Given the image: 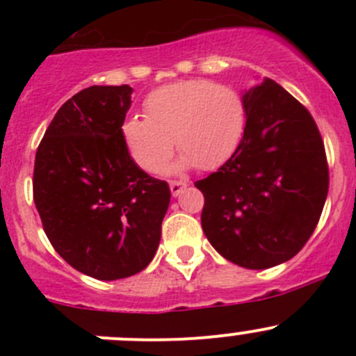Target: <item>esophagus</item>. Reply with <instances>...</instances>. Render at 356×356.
Wrapping results in <instances>:
<instances>
[{
    "label": "esophagus",
    "mask_w": 356,
    "mask_h": 356,
    "mask_svg": "<svg viewBox=\"0 0 356 356\" xmlns=\"http://www.w3.org/2000/svg\"><path fill=\"white\" fill-rule=\"evenodd\" d=\"M186 188H188V184H186V182H182V181H170V193H172V196H179L182 191H184Z\"/></svg>",
    "instance_id": "obj_1"
}]
</instances>
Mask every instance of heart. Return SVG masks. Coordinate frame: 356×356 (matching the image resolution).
Returning <instances> with one entry per match:
<instances>
[{
  "instance_id": "heart-1",
  "label": "heart",
  "mask_w": 356,
  "mask_h": 356,
  "mask_svg": "<svg viewBox=\"0 0 356 356\" xmlns=\"http://www.w3.org/2000/svg\"><path fill=\"white\" fill-rule=\"evenodd\" d=\"M145 115L122 124V138L136 163L156 172L170 156L182 153L172 170L220 167L238 148L246 110L238 92L210 81H182L161 86L145 99Z\"/></svg>"
}]
</instances>
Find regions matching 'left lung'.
I'll list each match as a JSON object with an SVG mask.
<instances>
[{
	"label": "left lung",
	"mask_w": 356,
	"mask_h": 356,
	"mask_svg": "<svg viewBox=\"0 0 356 356\" xmlns=\"http://www.w3.org/2000/svg\"><path fill=\"white\" fill-rule=\"evenodd\" d=\"M246 127L232 156L196 188L210 245L251 270L293 258L314 234L329 191L324 143L308 110L265 77L243 92Z\"/></svg>",
	"instance_id": "1"
}]
</instances>
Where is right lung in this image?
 <instances>
[{
    "label": "right lung",
    "instance_id": "add662e5",
    "mask_svg": "<svg viewBox=\"0 0 356 356\" xmlns=\"http://www.w3.org/2000/svg\"><path fill=\"white\" fill-rule=\"evenodd\" d=\"M131 86H91L56 111L35 153L34 203L56 253L99 281L148 267L170 203L122 138Z\"/></svg>",
    "mask_w": 356,
    "mask_h": 356
}]
</instances>
